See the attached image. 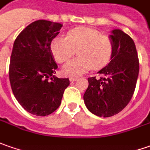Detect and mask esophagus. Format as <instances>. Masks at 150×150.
<instances>
[{
  "mask_svg": "<svg viewBox=\"0 0 150 150\" xmlns=\"http://www.w3.org/2000/svg\"><path fill=\"white\" fill-rule=\"evenodd\" d=\"M76 80H77V78H75V77H70V81H71V82H74Z\"/></svg>",
  "mask_w": 150,
  "mask_h": 150,
  "instance_id": "34e87169",
  "label": "esophagus"
}]
</instances>
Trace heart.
<instances>
[{
  "instance_id": "obj_1",
  "label": "heart",
  "mask_w": 150,
  "mask_h": 150,
  "mask_svg": "<svg viewBox=\"0 0 150 150\" xmlns=\"http://www.w3.org/2000/svg\"><path fill=\"white\" fill-rule=\"evenodd\" d=\"M50 51L59 63L67 62L77 51L80 57L65 64L63 73L78 77L92 68L100 70L108 65L114 54V43L96 29L77 27L68 31L66 37H55L50 43Z\"/></svg>"
}]
</instances>
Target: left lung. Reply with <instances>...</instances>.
Returning a JSON list of instances; mask_svg holds the SVG:
<instances>
[{
    "label": "left lung",
    "instance_id": "8db88e82",
    "mask_svg": "<svg viewBox=\"0 0 150 150\" xmlns=\"http://www.w3.org/2000/svg\"><path fill=\"white\" fill-rule=\"evenodd\" d=\"M114 43L110 62L98 73L100 79L88 78L89 86L84 95L87 109L100 117H110L120 113L129 104L136 86L139 63L132 38L121 30H112Z\"/></svg>",
    "mask_w": 150,
    "mask_h": 150
}]
</instances>
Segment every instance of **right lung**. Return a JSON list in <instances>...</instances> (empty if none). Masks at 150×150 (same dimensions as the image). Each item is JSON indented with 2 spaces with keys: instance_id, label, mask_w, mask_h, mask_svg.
<instances>
[{
  "instance_id": "obj_1",
  "label": "right lung",
  "mask_w": 150,
  "mask_h": 150,
  "mask_svg": "<svg viewBox=\"0 0 150 150\" xmlns=\"http://www.w3.org/2000/svg\"><path fill=\"white\" fill-rule=\"evenodd\" d=\"M61 27L60 23L39 20L24 29L14 42L9 68L11 90L20 105L37 116L56 110L70 85L68 78L54 75L58 66L50 43Z\"/></svg>"
}]
</instances>
